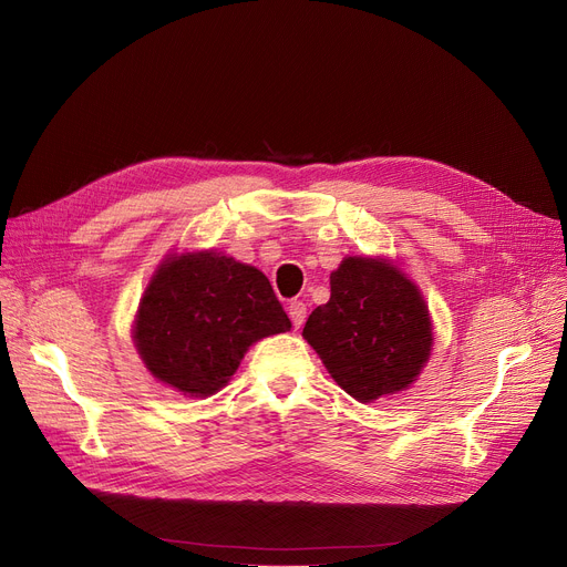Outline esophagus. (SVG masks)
Returning a JSON list of instances; mask_svg holds the SVG:
<instances>
[{
	"label": "esophagus",
	"instance_id": "obj_1",
	"mask_svg": "<svg viewBox=\"0 0 567 567\" xmlns=\"http://www.w3.org/2000/svg\"><path fill=\"white\" fill-rule=\"evenodd\" d=\"M287 312H289V317H291V323H293V329H301L303 326V321H306V303L303 301H291L289 303V308H287Z\"/></svg>",
	"mask_w": 567,
	"mask_h": 567
}]
</instances>
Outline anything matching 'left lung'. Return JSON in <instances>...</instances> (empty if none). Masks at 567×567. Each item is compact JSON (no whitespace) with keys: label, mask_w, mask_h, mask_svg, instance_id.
Listing matches in <instances>:
<instances>
[{"label":"left lung","mask_w":567,"mask_h":567,"mask_svg":"<svg viewBox=\"0 0 567 567\" xmlns=\"http://www.w3.org/2000/svg\"><path fill=\"white\" fill-rule=\"evenodd\" d=\"M303 338L344 393L363 404L421 377L434 347L425 296L385 257H344L331 299L312 310Z\"/></svg>","instance_id":"left-lung-1"}]
</instances>
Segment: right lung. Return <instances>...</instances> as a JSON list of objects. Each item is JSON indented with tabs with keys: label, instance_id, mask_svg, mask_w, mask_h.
Segmentation results:
<instances>
[{
	"label": "right lung",
	"instance_id": "right-lung-1",
	"mask_svg": "<svg viewBox=\"0 0 567 567\" xmlns=\"http://www.w3.org/2000/svg\"><path fill=\"white\" fill-rule=\"evenodd\" d=\"M289 329L259 268L212 248L165 255L140 299L133 342L156 381L208 398L225 389L255 342Z\"/></svg>",
	"mask_w": 567,
	"mask_h": 567
}]
</instances>
